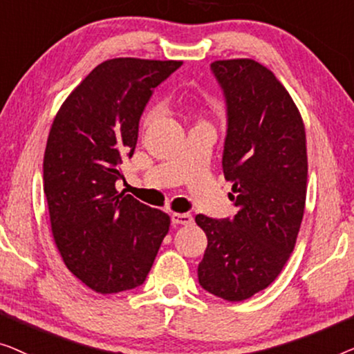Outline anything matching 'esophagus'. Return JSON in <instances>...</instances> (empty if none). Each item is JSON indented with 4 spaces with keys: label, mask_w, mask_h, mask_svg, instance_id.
Listing matches in <instances>:
<instances>
[{
    "label": "esophagus",
    "mask_w": 354,
    "mask_h": 354,
    "mask_svg": "<svg viewBox=\"0 0 354 354\" xmlns=\"http://www.w3.org/2000/svg\"><path fill=\"white\" fill-rule=\"evenodd\" d=\"M171 223L173 225L189 226L192 223V216L189 213H171Z\"/></svg>",
    "instance_id": "obj_1"
}]
</instances>
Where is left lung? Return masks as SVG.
Listing matches in <instances>:
<instances>
[{"label": "left lung", "mask_w": 354, "mask_h": 354, "mask_svg": "<svg viewBox=\"0 0 354 354\" xmlns=\"http://www.w3.org/2000/svg\"><path fill=\"white\" fill-rule=\"evenodd\" d=\"M226 101L223 173L232 218L197 215L208 245L198 283L227 301L247 300L279 276L295 247L306 201L301 115L270 68L252 59L210 66Z\"/></svg>", "instance_id": "obj_1"}]
</instances>
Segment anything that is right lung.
<instances>
[{"label":"right lung","mask_w":354,"mask_h":354,"mask_svg":"<svg viewBox=\"0 0 354 354\" xmlns=\"http://www.w3.org/2000/svg\"><path fill=\"white\" fill-rule=\"evenodd\" d=\"M181 61L118 57L99 64L59 109L49 131L43 181L54 242L64 263L91 290L107 295L141 286L170 216L118 194L139 118L153 88Z\"/></svg>","instance_id":"right-lung-1"}]
</instances>
